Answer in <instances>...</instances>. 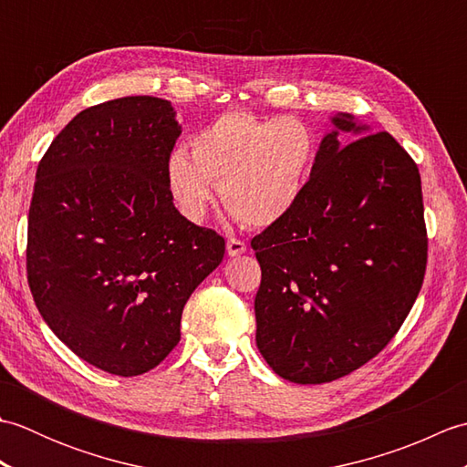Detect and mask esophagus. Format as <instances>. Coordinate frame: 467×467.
<instances>
[{
  "instance_id": "34e87169",
  "label": "esophagus",
  "mask_w": 467,
  "mask_h": 467,
  "mask_svg": "<svg viewBox=\"0 0 467 467\" xmlns=\"http://www.w3.org/2000/svg\"><path fill=\"white\" fill-rule=\"evenodd\" d=\"M246 251V244L241 239H228L226 241V254L228 256H241Z\"/></svg>"
}]
</instances>
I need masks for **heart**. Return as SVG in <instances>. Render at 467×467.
<instances>
[{
	"label": "heart",
	"instance_id": "1",
	"mask_svg": "<svg viewBox=\"0 0 467 467\" xmlns=\"http://www.w3.org/2000/svg\"><path fill=\"white\" fill-rule=\"evenodd\" d=\"M315 156V132L299 118L226 112L191 138V156L171 154L166 182L188 221H202L214 184L241 223L269 226L299 202Z\"/></svg>",
	"mask_w": 467,
	"mask_h": 467
}]
</instances>
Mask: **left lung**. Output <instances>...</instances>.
I'll list each match as a JSON object with an SVG mask.
<instances>
[{
    "mask_svg": "<svg viewBox=\"0 0 467 467\" xmlns=\"http://www.w3.org/2000/svg\"><path fill=\"white\" fill-rule=\"evenodd\" d=\"M331 124L299 202L251 241L263 271L256 347L276 375L301 385L373 359L411 311L428 263L411 156L351 114Z\"/></svg>",
    "mask_w": 467,
    "mask_h": 467,
    "instance_id": "obj_1",
    "label": "left lung"
}]
</instances>
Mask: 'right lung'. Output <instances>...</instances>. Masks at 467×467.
I'll return each mask as SVG.
<instances>
[{
    "label": "right lung",
    "mask_w": 467,
    "mask_h": 467,
    "mask_svg": "<svg viewBox=\"0 0 467 467\" xmlns=\"http://www.w3.org/2000/svg\"><path fill=\"white\" fill-rule=\"evenodd\" d=\"M181 132L168 100L118 98L74 116L37 166L29 289L57 339L106 373L154 369L224 256L223 236L186 221L168 191Z\"/></svg>",
    "instance_id": "obj_1"
}]
</instances>
